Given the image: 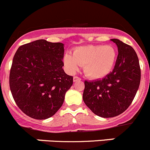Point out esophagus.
<instances>
[{"mask_svg":"<svg viewBox=\"0 0 150 150\" xmlns=\"http://www.w3.org/2000/svg\"><path fill=\"white\" fill-rule=\"evenodd\" d=\"M81 78H79V77L78 76H74L73 77V81L74 82H76V81H81Z\"/></svg>","mask_w":150,"mask_h":150,"instance_id":"34e87169","label":"esophagus"}]
</instances>
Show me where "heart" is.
Listing matches in <instances>:
<instances>
[{
    "mask_svg": "<svg viewBox=\"0 0 150 150\" xmlns=\"http://www.w3.org/2000/svg\"><path fill=\"white\" fill-rule=\"evenodd\" d=\"M117 51L111 45H88L79 46L72 54L67 53L64 63L71 73L83 65L84 73L91 79H101L108 75L115 65Z\"/></svg>",
    "mask_w": 150,
    "mask_h": 150,
    "instance_id": "heart-1",
    "label": "heart"
}]
</instances>
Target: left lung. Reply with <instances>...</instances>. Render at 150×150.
Listing matches in <instances>:
<instances>
[{
  "label": "left lung",
  "instance_id": "obj_1",
  "mask_svg": "<svg viewBox=\"0 0 150 150\" xmlns=\"http://www.w3.org/2000/svg\"><path fill=\"white\" fill-rule=\"evenodd\" d=\"M118 55L113 70L103 79L85 81L83 99L96 115L112 117L119 115L132 103L139 87L141 69L138 57L131 46L118 39Z\"/></svg>",
  "mask_w": 150,
  "mask_h": 150
}]
</instances>
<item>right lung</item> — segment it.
Masks as SVG:
<instances>
[{"label":"right lung","mask_w":150,"mask_h":150,"mask_svg":"<svg viewBox=\"0 0 150 150\" xmlns=\"http://www.w3.org/2000/svg\"><path fill=\"white\" fill-rule=\"evenodd\" d=\"M64 44L43 39L19 46L9 75L11 94L19 108L32 118L44 120L62 106L73 77L64 72Z\"/></svg>","instance_id":"1"}]
</instances>
